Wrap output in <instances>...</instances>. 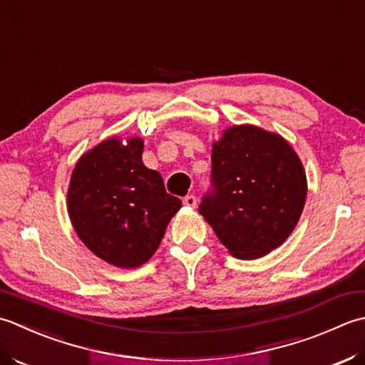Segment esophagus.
Listing matches in <instances>:
<instances>
[{
    "label": "esophagus",
    "instance_id": "34e87169",
    "mask_svg": "<svg viewBox=\"0 0 365 365\" xmlns=\"http://www.w3.org/2000/svg\"><path fill=\"white\" fill-rule=\"evenodd\" d=\"M182 203L185 205V206H195L197 205V198H195V195H185L184 198H182Z\"/></svg>",
    "mask_w": 365,
    "mask_h": 365
}]
</instances>
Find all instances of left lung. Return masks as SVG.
<instances>
[{"label": "left lung", "mask_w": 365, "mask_h": 365, "mask_svg": "<svg viewBox=\"0 0 365 365\" xmlns=\"http://www.w3.org/2000/svg\"><path fill=\"white\" fill-rule=\"evenodd\" d=\"M306 195V173L292 146L255 125H236L212 146L211 187L198 211L230 254L255 259L292 235Z\"/></svg>", "instance_id": "8db88e82"}]
</instances>
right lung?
Here are the masks:
<instances>
[{
    "instance_id": "1",
    "label": "right lung",
    "mask_w": 365,
    "mask_h": 365,
    "mask_svg": "<svg viewBox=\"0 0 365 365\" xmlns=\"http://www.w3.org/2000/svg\"><path fill=\"white\" fill-rule=\"evenodd\" d=\"M143 141H102L78 160L68 207L86 247L120 267H137L158 250L181 200L165 190L162 176L143 165Z\"/></svg>"
}]
</instances>
